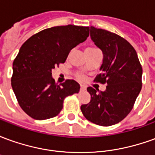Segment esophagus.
Returning a JSON list of instances; mask_svg holds the SVG:
<instances>
[{
  "mask_svg": "<svg viewBox=\"0 0 155 155\" xmlns=\"http://www.w3.org/2000/svg\"><path fill=\"white\" fill-rule=\"evenodd\" d=\"M86 90V88L84 87V85H81V91H84Z\"/></svg>",
  "mask_w": 155,
  "mask_h": 155,
  "instance_id": "34e87169",
  "label": "esophagus"
}]
</instances>
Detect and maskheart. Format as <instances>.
Segmentation results:
<instances>
[{
	"label": "heart",
	"mask_w": 155,
	"mask_h": 155,
	"mask_svg": "<svg viewBox=\"0 0 155 155\" xmlns=\"http://www.w3.org/2000/svg\"><path fill=\"white\" fill-rule=\"evenodd\" d=\"M91 49H92V48H91Z\"/></svg>",
	"instance_id": "heart-1"
}]
</instances>
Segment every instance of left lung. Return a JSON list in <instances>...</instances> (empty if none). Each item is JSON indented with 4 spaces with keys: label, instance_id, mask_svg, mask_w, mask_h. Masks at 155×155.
<instances>
[{
    "label": "left lung",
    "instance_id": "1",
    "mask_svg": "<svg viewBox=\"0 0 155 155\" xmlns=\"http://www.w3.org/2000/svg\"><path fill=\"white\" fill-rule=\"evenodd\" d=\"M91 38L103 53L101 73L95 81L106 83L104 91L88 87L91 101L81 105L92 123L110 126L129 114L142 88V67L135 50L120 35L91 26Z\"/></svg>",
    "mask_w": 155,
    "mask_h": 155
}]
</instances>
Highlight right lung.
Segmentation results:
<instances>
[{
	"label": "right lung",
	"instance_id": "1",
	"mask_svg": "<svg viewBox=\"0 0 155 155\" xmlns=\"http://www.w3.org/2000/svg\"><path fill=\"white\" fill-rule=\"evenodd\" d=\"M89 31L88 26H54L36 33L22 45L13 62L12 86L29 116L38 120L56 116L64 98L79 93L81 86L76 81L67 80L56 84L51 71L87 39Z\"/></svg>",
	"mask_w": 155,
	"mask_h": 155
}]
</instances>
